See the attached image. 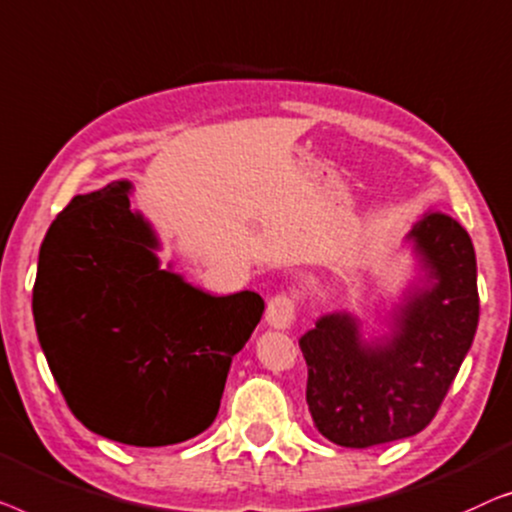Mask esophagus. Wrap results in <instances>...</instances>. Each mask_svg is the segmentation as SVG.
I'll use <instances>...</instances> for the list:
<instances>
[{
    "label": "esophagus",
    "instance_id": "34e87169",
    "mask_svg": "<svg viewBox=\"0 0 512 512\" xmlns=\"http://www.w3.org/2000/svg\"><path fill=\"white\" fill-rule=\"evenodd\" d=\"M297 318V301L290 294L280 292L266 304V322L276 329H287Z\"/></svg>",
    "mask_w": 512,
    "mask_h": 512
}]
</instances>
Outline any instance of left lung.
<instances>
[{
	"instance_id": "8db88e82",
	"label": "left lung",
	"mask_w": 512,
	"mask_h": 512,
	"mask_svg": "<svg viewBox=\"0 0 512 512\" xmlns=\"http://www.w3.org/2000/svg\"><path fill=\"white\" fill-rule=\"evenodd\" d=\"M431 287L410 294L390 336L366 343L357 320L331 313L299 338L306 401L318 431L343 448H373L420 434L441 408L478 329L475 250L441 211L410 229Z\"/></svg>"
}]
</instances>
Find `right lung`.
I'll list each match as a JSON object with an SVG mask.
<instances>
[{
	"label": "right lung",
	"instance_id": "1",
	"mask_svg": "<svg viewBox=\"0 0 512 512\" xmlns=\"http://www.w3.org/2000/svg\"><path fill=\"white\" fill-rule=\"evenodd\" d=\"M129 190L115 181L78 194L53 220L32 313L71 413L111 441L160 448L211 427L264 299L248 290L211 297L160 269Z\"/></svg>",
	"mask_w": 512,
	"mask_h": 512
}]
</instances>
